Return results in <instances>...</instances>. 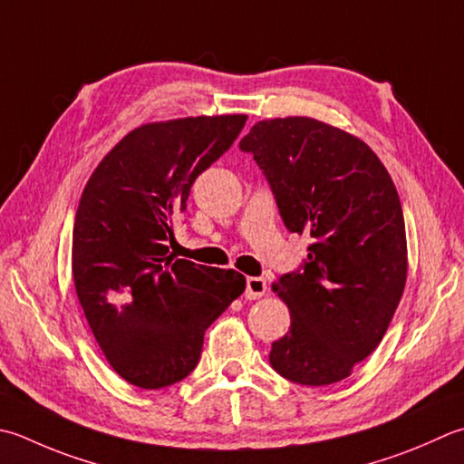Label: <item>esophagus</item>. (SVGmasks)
<instances>
[{
  "instance_id": "esophagus-1",
  "label": "esophagus",
  "mask_w": 464,
  "mask_h": 464,
  "mask_svg": "<svg viewBox=\"0 0 464 464\" xmlns=\"http://www.w3.org/2000/svg\"><path fill=\"white\" fill-rule=\"evenodd\" d=\"M267 292V281L263 277H247L245 281V297L257 299Z\"/></svg>"
}]
</instances>
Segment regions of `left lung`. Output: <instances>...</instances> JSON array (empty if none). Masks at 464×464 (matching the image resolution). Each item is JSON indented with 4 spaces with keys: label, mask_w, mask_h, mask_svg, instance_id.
I'll return each instance as SVG.
<instances>
[{
    "label": "left lung",
    "mask_w": 464,
    "mask_h": 464,
    "mask_svg": "<svg viewBox=\"0 0 464 464\" xmlns=\"http://www.w3.org/2000/svg\"><path fill=\"white\" fill-rule=\"evenodd\" d=\"M253 154L289 233L312 237L307 259L276 292L292 328L269 364L302 386L348 378L384 338L406 284L402 205L388 170L356 136L305 116L253 126Z\"/></svg>",
    "instance_id": "left-lung-1"
}]
</instances>
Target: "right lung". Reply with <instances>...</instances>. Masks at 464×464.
Listing matches in <instances>:
<instances>
[{"label":"right lung","instance_id":"right-lung-1","mask_svg":"<svg viewBox=\"0 0 464 464\" xmlns=\"http://www.w3.org/2000/svg\"><path fill=\"white\" fill-rule=\"evenodd\" d=\"M247 116L140 126L106 154L82 193L72 276L106 360L126 382L159 390L198 364L205 330L245 292L233 269L169 256L195 179L229 150Z\"/></svg>","mask_w":464,"mask_h":464}]
</instances>
